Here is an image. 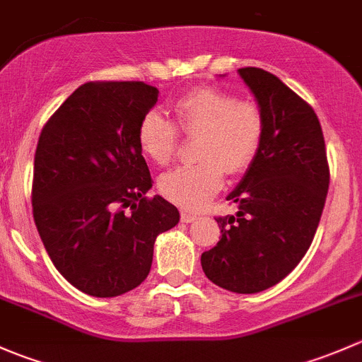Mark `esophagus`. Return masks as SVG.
<instances>
[{
	"label": "esophagus",
	"instance_id": "esophagus-1",
	"mask_svg": "<svg viewBox=\"0 0 362 362\" xmlns=\"http://www.w3.org/2000/svg\"><path fill=\"white\" fill-rule=\"evenodd\" d=\"M180 217H182V221H184V222H194L196 218H198V215L192 214V211L184 210V211H182V214H180Z\"/></svg>",
	"mask_w": 362,
	"mask_h": 362
}]
</instances>
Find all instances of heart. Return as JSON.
I'll return each instance as SVG.
<instances>
[{"label": "heart", "mask_w": 362, "mask_h": 362, "mask_svg": "<svg viewBox=\"0 0 362 362\" xmlns=\"http://www.w3.org/2000/svg\"><path fill=\"white\" fill-rule=\"evenodd\" d=\"M177 126L158 110L145 113L138 126V144L148 159L166 164L180 144L182 131L196 136L192 164L173 168L159 178L160 194L184 208H199L221 191L224 171L245 173L254 163L262 136L264 113L254 101L214 87H198L173 105Z\"/></svg>", "instance_id": "obj_1"}]
</instances>
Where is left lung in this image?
<instances>
[{
	"mask_svg": "<svg viewBox=\"0 0 362 362\" xmlns=\"http://www.w3.org/2000/svg\"><path fill=\"white\" fill-rule=\"evenodd\" d=\"M238 73L264 113V136L228 196L238 211L215 218L222 236L203 252L202 266L215 286L254 294L286 279L312 245L329 189V164L313 108L273 73Z\"/></svg>",
	"mask_w": 362,
	"mask_h": 362,
	"instance_id": "obj_1",
	"label": "left lung"
}]
</instances>
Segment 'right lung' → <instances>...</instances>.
Wrapping results in <instances>:
<instances>
[{"mask_svg":"<svg viewBox=\"0 0 362 362\" xmlns=\"http://www.w3.org/2000/svg\"><path fill=\"white\" fill-rule=\"evenodd\" d=\"M158 96L144 82H87L40 134L31 192L36 229L57 272L89 296L113 298L140 286L156 238L180 221L177 206L145 196L154 182L138 126Z\"/></svg>","mask_w":362,"mask_h":362,"instance_id":"add662e5","label":"right lung"}]
</instances>
